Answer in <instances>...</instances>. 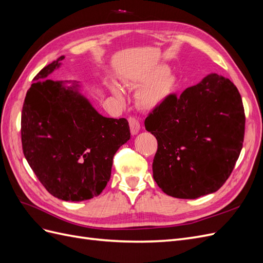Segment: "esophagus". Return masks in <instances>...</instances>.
<instances>
[{
    "instance_id": "obj_1",
    "label": "esophagus",
    "mask_w": 263,
    "mask_h": 263,
    "mask_svg": "<svg viewBox=\"0 0 263 263\" xmlns=\"http://www.w3.org/2000/svg\"><path fill=\"white\" fill-rule=\"evenodd\" d=\"M128 123H129V127H130V132L133 135H136L139 129H140V124H139V121L136 118V117H128Z\"/></svg>"
}]
</instances>
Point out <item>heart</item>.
I'll use <instances>...</instances> for the list:
<instances>
[{"mask_svg":"<svg viewBox=\"0 0 263 263\" xmlns=\"http://www.w3.org/2000/svg\"><path fill=\"white\" fill-rule=\"evenodd\" d=\"M166 70L164 68H158L146 76L142 77L139 83H147L145 86H142L137 93V101L139 105L145 108H153L157 106L168 97L170 93L173 79L170 74H166ZM153 81L151 82V80ZM112 91L115 93L117 98L122 99V92L119 87L116 85L112 86Z\"/></svg>","mask_w":263,"mask_h":263,"instance_id":"b5f03b06","label":"heart"}]
</instances>
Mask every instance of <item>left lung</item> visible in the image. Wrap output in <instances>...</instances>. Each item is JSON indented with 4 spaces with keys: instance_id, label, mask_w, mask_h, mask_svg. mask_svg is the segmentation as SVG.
Here are the masks:
<instances>
[{
    "instance_id": "8db88e82",
    "label": "left lung",
    "mask_w": 263,
    "mask_h": 263,
    "mask_svg": "<svg viewBox=\"0 0 263 263\" xmlns=\"http://www.w3.org/2000/svg\"><path fill=\"white\" fill-rule=\"evenodd\" d=\"M245 109L234 83L216 73L169 94L145 119L158 141L154 179L165 194L197 198L232 174L245 137Z\"/></svg>"
}]
</instances>
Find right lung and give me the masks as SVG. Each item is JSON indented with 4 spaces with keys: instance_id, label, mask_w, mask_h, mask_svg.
<instances>
[{
    "instance_id": "1",
    "label": "right lung",
    "mask_w": 263,
    "mask_h": 263,
    "mask_svg": "<svg viewBox=\"0 0 263 263\" xmlns=\"http://www.w3.org/2000/svg\"><path fill=\"white\" fill-rule=\"evenodd\" d=\"M61 55L34 78L21 119L23 153L48 192L81 202L101 194L110 178L113 158L130 138L126 118L99 114L77 91L46 77Z\"/></svg>"
}]
</instances>
